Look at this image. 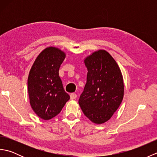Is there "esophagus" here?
Wrapping results in <instances>:
<instances>
[{
    "label": "esophagus",
    "mask_w": 157,
    "mask_h": 157,
    "mask_svg": "<svg viewBox=\"0 0 157 157\" xmlns=\"http://www.w3.org/2000/svg\"><path fill=\"white\" fill-rule=\"evenodd\" d=\"M70 98H71V100H74L77 98V94H75V93H71V94H70Z\"/></svg>",
    "instance_id": "esophagus-1"
}]
</instances>
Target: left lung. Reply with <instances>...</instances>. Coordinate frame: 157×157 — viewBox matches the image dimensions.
I'll return each instance as SVG.
<instances>
[{
  "mask_svg": "<svg viewBox=\"0 0 157 157\" xmlns=\"http://www.w3.org/2000/svg\"><path fill=\"white\" fill-rule=\"evenodd\" d=\"M84 62L88 69L87 82L79 105L92 122L102 124L111 118L122 102V73L115 60L105 50L92 52Z\"/></svg>",
  "mask_w": 157,
  "mask_h": 157,
  "instance_id": "1",
  "label": "left lung"
}]
</instances>
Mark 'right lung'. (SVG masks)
Segmentation results:
<instances>
[{
    "label": "right lung",
    "mask_w": 157,
    "mask_h": 157,
    "mask_svg": "<svg viewBox=\"0 0 157 157\" xmlns=\"http://www.w3.org/2000/svg\"><path fill=\"white\" fill-rule=\"evenodd\" d=\"M65 56V52L61 49L49 46L40 53L29 71V103L36 114L44 120L57 115L70 98L59 75Z\"/></svg>",
    "instance_id": "obj_1"
}]
</instances>
